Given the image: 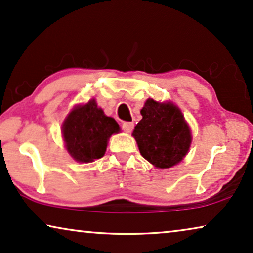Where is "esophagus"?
<instances>
[{"label":"esophagus","instance_id":"obj_1","mask_svg":"<svg viewBox=\"0 0 253 253\" xmlns=\"http://www.w3.org/2000/svg\"><path fill=\"white\" fill-rule=\"evenodd\" d=\"M133 126H134V124L132 122H124L122 124V129L127 133L131 132V131L133 130Z\"/></svg>","mask_w":253,"mask_h":253}]
</instances>
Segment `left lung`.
Listing matches in <instances>:
<instances>
[{
	"label": "left lung",
	"mask_w": 253,
	"mask_h": 253,
	"mask_svg": "<svg viewBox=\"0 0 253 253\" xmlns=\"http://www.w3.org/2000/svg\"><path fill=\"white\" fill-rule=\"evenodd\" d=\"M140 114L143 119L132 136L143 158L161 169L181 162L189 152L192 137L178 107L172 102L147 99Z\"/></svg>",
	"instance_id": "left-lung-1"
}]
</instances>
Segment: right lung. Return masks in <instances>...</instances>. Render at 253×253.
Instances as JSON below:
<instances>
[{
  "mask_svg": "<svg viewBox=\"0 0 253 253\" xmlns=\"http://www.w3.org/2000/svg\"><path fill=\"white\" fill-rule=\"evenodd\" d=\"M119 131L116 121L106 116L94 99L76 106L62 124V136L69 154L85 164L102 158L109 137Z\"/></svg>",
  "mask_w": 253,
  "mask_h": 253,
  "instance_id": "1",
  "label": "right lung"
}]
</instances>
